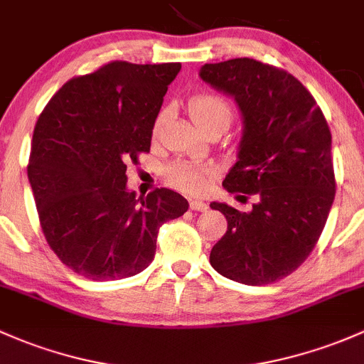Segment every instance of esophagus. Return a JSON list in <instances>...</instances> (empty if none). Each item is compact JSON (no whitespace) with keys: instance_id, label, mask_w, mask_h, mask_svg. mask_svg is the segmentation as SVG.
<instances>
[{"instance_id":"obj_1","label":"esophagus","mask_w":364,"mask_h":364,"mask_svg":"<svg viewBox=\"0 0 364 364\" xmlns=\"http://www.w3.org/2000/svg\"><path fill=\"white\" fill-rule=\"evenodd\" d=\"M191 210H194V212H206L208 205L201 201V199H191Z\"/></svg>"}]
</instances>
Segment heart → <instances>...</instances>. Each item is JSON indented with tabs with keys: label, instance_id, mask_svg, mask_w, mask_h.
I'll return each mask as SVG.
<instances>
[{
	"label": "heart",
	"instance_id": "heart-1",
	"mask_svg": "<svg viewBox=\"0 0 364 364\" xmlns=\"http://www.w3.org/2000/svg\"><path fill=\"white\" fill-rule=\"evenodd\" d=\"M189 114L199 128L212 123H225L229 127L232 119V109L229 102L215 93H198L189 100ZM166 121V111L159 112L154 123V135L159 134ZM168 182L181 187L187 193H203L213 177V166L194 165V163H173L165 171Z\"/></svg>",
	"mask_w": 364,
	"mask_h": 364
}]
</instances>
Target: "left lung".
Wrapping results in <instances>:
<instances>
[{"label": "left lung", "instance_id": "left-lung-1", "mask_svg": "<svg viewBox=\"0 0 364 364\" xmlns=\"http://www.w3.org/2000/svg\"><path fill=\"white\" fill-rule=\"evenodd\" d=\"M199 77L232 97L243 119L237 161L222 186L257 196L250 212L210 205L228 218L210 264L237 283H274L307 259L333 205L330 128L306 87L272 65L230 58L205 64Z\"/></svg>", "mask_w": 364, "mask_h": 364}]
</instances>
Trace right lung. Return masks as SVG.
<instances>
[{"label": "right lung", "mask_w": 364, "mask_h": 364, "mask_svg": "<svg viewBox=\"0 0 364 364\" xmlns=\"http://www.w3.org/2000/svg\"><path fill=\"white\" fill-rule=\"evenodd\" d=\"M181 68L111 62L69 80L38 119L27 177L50 248L80 276L114 281L142 272L159 228L189 208L171 189L136 199L127 187V163L149 152Z\"/></svg>", "instance_id": "add662e5"}]
</instances>
